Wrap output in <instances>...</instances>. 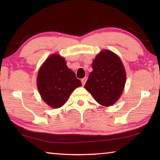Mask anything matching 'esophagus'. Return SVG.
Returning <instances> with one entry per match:
<instances>
[{
	"instance_id": "obj_1",
	"label": "esophagus",
	"mask_w": 160,
	"mask_h": 160,
	"mask_svg": "<svg viewBox=\"0 0 160 160\" xmlns=\"http://www.w3.org/2000/svg\"><path fill=\"white\" fill-rule=\"evenodd\" d=\"M87 80H88V78L87 77H85V78H83L82 80H81V82H82V85H84L85 84V82H86V81H87Z\"/></svg>"
}]
</instances>
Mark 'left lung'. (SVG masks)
<instances>
[{
  "instance_id": "obj_1",
  "label": "left lung",
  "mask_w": 160,
  "mask_h": 160,
  "mask_svg": "<svg viewBox=\"0 0 160 160\" xmlns=\"http://www.w3.org/2000/svg\"><path fill=\"white\" fill-rule=\"evenodd\" d=\"M92 67L85 88L99 104L109 107L119 99L125 85L126 75L122 62L112 51L103 50Z\"/></svg>"
}]
</instances>
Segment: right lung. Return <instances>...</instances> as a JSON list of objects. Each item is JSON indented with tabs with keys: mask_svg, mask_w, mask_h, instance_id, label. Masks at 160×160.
<instances>
[{
	"mask_svg": "<svg viewBox=\"0 0 160 160\" xmlns=\"http://www.w3.org/2000/svg\"><path fill=\"white\" fill-rule=\"evenodd\" d=\"M82 85L73 71L66 66L63 58L50 56L37 75L38 90L43 100L52 108H59L67 102L75 88Z\"/></svg>",
	"mask_w": 160,
	"mask_h": 160,
	"instance_id": "right-lung-1",
	"label": "right lung"
}]
</instances>
